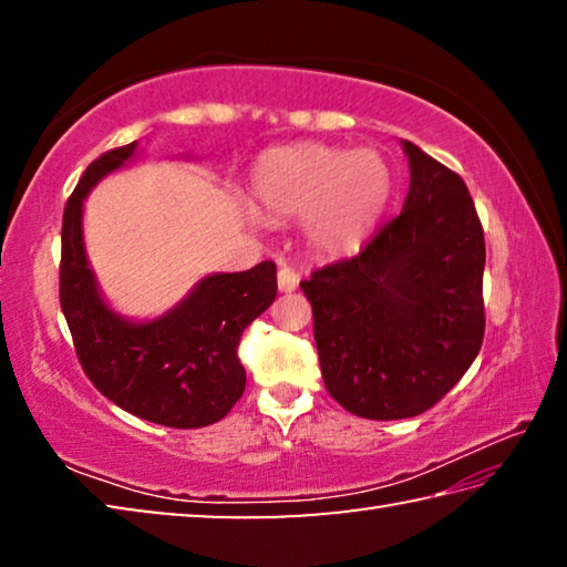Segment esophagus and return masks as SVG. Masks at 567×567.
<instances>
[{
	"mask_svg": "<svg viewBox=\"0 0 567 567\" xmlns=\"http://www.w3.org/2000/svg\"><path fill=\"white\" fill-rule=\"evenodd\" d=\"M297 285H300V275H297L292 267L282 265L280 272H277V287H280L282 292H295Z\"/></svg>",
	"mask_w": 567,
	"mask_h": 567,
	"instance_id": "obj_1",
	"label": "esophagus"
}]
</instances>
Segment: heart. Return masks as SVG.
Returning a JSON list of instances; mask_svg holds the SVG:
<instances>
[{
  "label": "heart",
  "instance_id": "1",
  "mask_svg": "<svg viewBox=\"0 0 567 567\" xmlns=\"http://www.w3.org/2000/svg\"><path fill=\"white\" fill-rule=\"evenodd\" d=\"M255 197L275 217H302V235L324 257L350 255L392 197V169L375 150L318 142L270 150L257 162Z\"/></svg>",
  "mask_w": 567,
  "mask_h": 567
}]
</instances>
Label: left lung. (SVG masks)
I'll list each match as a JSON object with an SVG mask.
<instances>
[{
  "label": "left lung",
  "instance_id": "left-lung-1",
  "mask_svg": "<svg viewBox=\"0 0 567 567\" xmlns=\"http://www.w3.org/2000/svg\"><path fill=\"white\" fill-rule=\"evenodd\" d=\"M410 189L350 260L300 287L312 305L324 388L358 417H415L443 400L485 334V237L457 172L412 142Z\"/></svg>",
  "mask_w": 567,
  "mask_h": 567
}]
</instances>
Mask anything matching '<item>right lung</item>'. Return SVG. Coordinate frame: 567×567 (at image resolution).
I'll use <instances>...</instances> for the list:
<instances>
[{
    "label": "right lung",
    "instance_id": "obj_1",
    "mask_svg": "<svg viewBox=\"0 0 567 567\" xmlns=\"http://www.w3.org/2000/svg\"><path fill=\"white\" fill-rule=\"evenodd\" d=\"M137 142L104 152L76 182L62 217L60 305L84 375L142 420L195 430L223 420L245 392L239 338L277 295L275 262L209 275L157 320L132 322L102 300L82 239V203Z\"/></svg>",
    "mask_w": 567,
    "mask_h": 567
}]
</instances>
